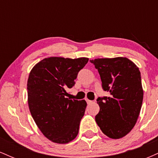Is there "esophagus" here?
Listing matches in <instances>:
<instances>
[{"label": "esophagus", "instance_id": "obj_1", "mask_svg": "<svg viewBox=\"0 0 158 158\" xmlns=\"http://www.w3.org/2000/svg\"><path fill=\"white\" fill-rule=\"evenodd\" d=\"M86 102H87V103H88V104H90V103H92V101L89 100V99H86Z\"/></svg>", "mask_w": 158, "mask_h": 158}]
</instances>
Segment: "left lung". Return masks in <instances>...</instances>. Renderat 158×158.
Returning a JSON list of instances; mask_svg holds the SVG:
<instances>
[{"label":"left lung","mask_w":158,"mask_h":158,"mask_svg":"<svg viewBox=\"0 0 158 158\" xmlns=\"http://www.w3.org/2000/svg\"><path fill=\"white\" fill-rule=\"evenodd\" d=\"M100 76L102 88L110 97H98L96 122L108 137L119 139L129 133L139 117L143 99L139 68L127 58L90 60Z\"/></svg>","instance_id":"left-lung-1"}]
</instances>
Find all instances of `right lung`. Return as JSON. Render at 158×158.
<instances>
[{
  "instance_id": "1",
  "label": "right lung",
  "mask_w": 158,
  "mask_h": 158,
  "mask_svg": "<svg viewBox=\"0 0 158 158\" xmlns=\"http://www.w3.org/2000/svg\"><path fill=\"white\" fill-rule=\"evenodd\" d=\"M88 61V58L50 57L30 71L27 81L29 108L43 135L52 142L68 143L79 133L87 103L66 98V90L74 86L78 73Z\"/></svg>"
}]
</instances>
